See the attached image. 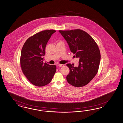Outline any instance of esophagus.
I'll use <instances>...</instances> for the list:
<instances>
[{
  "label": "esophagus",
  "mask_w": 123,
  "mask_h": 123,
  "mask_svg": "<svg viewBox=\"0 0 123 123\" xmlns=\"http://www.w3.org/2000/svg\"><path fill=\"white\" fill-rule=\"evenodd\" d=\"M58 66H59V67H63V66H64V65H63V64H59Z\"/></svg>",
  "instance_id": "obj_1"
}]
</instances>
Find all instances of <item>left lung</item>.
Wrapping results in <instances>:
<instances>
[{
    "mask_svg": "<svg viewBox=\"0 0 123 123\" xmlns=\"http://www.w3.org/2000/svg\"><path fill=\"white\" fill-rule=\"evenodd\" d=\"M68 45L71 52L79 61L78 67L68 63L70 72L67 82L72 86L82 87L87 84L97 74L101 54L96 42L89 35L80 29L59 31Z\"/></svg>",
    "mask_w": 123,
    "mask_h": 123,
    "instance_id": "1",
    "label": "left lung"
}]
</instances>
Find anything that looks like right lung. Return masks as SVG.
Returning <instances> with one entry per match:
<instances>
[{
  "label": "right lung",
  "instance_id": "right-lung-1",
  "mask_svg": "<svg viewBox=\"0 0 123 123\" xmlns=\"http://www.w3.org/2000/svg\"><path fill=\"white\" fill-rule=\"evenodd\" d=\"M56 31L45 30L29 37L22 47L20 64L23 74L35 86H43L51 81L56 72L55 65L43 63L46 44Z\"/></svg>",
  "mask_w": 123,
  "mask_h": 123
}]
</instances>
